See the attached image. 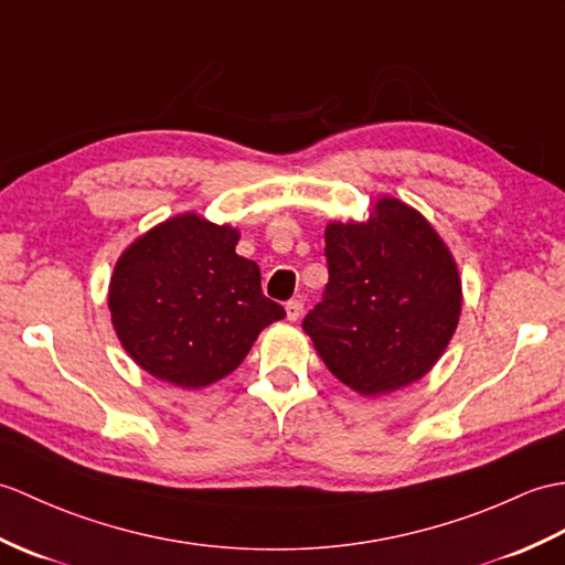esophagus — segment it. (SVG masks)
<instances>
[{
	"instance_id": "obj_1",
	"label": "esophagus",
	"mask_w": 565,
	"mask_h": 565,
	"mask_svg": "<svg viewBox=\"0 0 565 565\" xmlns=\"http://www.w3.org/2000/svg\"><path fill=\"white\" fill-rule=\"evenodd\" d=\"M300 315H303V303H300L298 298H294V300H288L286 303V320L288 322H296Z\"/></svg>"
}]
</instances>
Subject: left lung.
Instances as JSON below:
<instances>
[{"instance_id":"left-lung-1","label":"left lung","mask_w":565,"mask_h":565,"mask_svg":"<svg viewBox=\"0 0 565 565\" xmlns=\"http://www.w3.org/2000/svg\"><path fill=\"white\" fill-rule=\"evenodd\" d=\"M324 257L330 281L303 330L330 373L363 397L422 380L462 312L460 271L438 231L380 196L365 221L327 223Z\"/></svg>"}]
</instances>
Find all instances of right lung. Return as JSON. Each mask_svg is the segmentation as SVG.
<instances>
[{"mask_svg": "<svg viewBox=\"0 0 565 565\" xmlns=\"http://www.w3.org/2000/svg\"><path fill=\"white\" fill-rule=\"evenodd\" d=\"M241 231L192 212L166 218L115 262L108 308L141 371L182 390L233 373L259 332L284 318L259 267L235 253Z\"/></svg>", "mask_w": 565, "mask_h": 565, "instance_id": "obj_1", "label": "right lung"}]
</instances>
